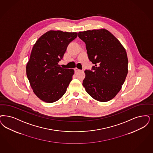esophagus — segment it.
<instances>
[{"mask_svg":"<svg viewBox=\"0 0 153 153\" xmlns=\"http://www.w3.org/2000/svg\"><path fill=\"white\" fill-rule=\"evenodd\" d=\"M74 70L75 72H78V71H80L79 69L78 68H75L74 69Z\"/></svg>","mask_w":153,"mask_h":153,"instance_id":"obj_1","label":"esophagus"}]
</instances>
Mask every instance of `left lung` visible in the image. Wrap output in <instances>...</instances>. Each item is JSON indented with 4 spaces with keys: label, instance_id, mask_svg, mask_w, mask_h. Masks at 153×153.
Segmentation results:
<instances>
[{
    "label": "left lung",
    "instance_id": "8db88e82",
    "mask_svg": "<svg viewBox=\"0 0 153 153\" xmlns=\"http://www.w3.org/2000/svg\"><path fill=\"white\" fill-rule=\"evenodd\" d=\"M78 36L85 43L89 59L95 65L91 71H85L82 85L95 100H111L121 90L128 74L126 49L105 29L79 32Z\"/></svg>",
    "mask_w": 153,
    "mask_h": 153
}]
</instances>
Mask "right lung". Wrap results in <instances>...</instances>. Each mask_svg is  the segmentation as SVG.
<instances>
[{
	"instance_id": "right-lung-1",
	"label": "right lung",
	"mask_w": 153,
	"mask_h": 153,
	"mask_svg": "<svg viewBox=\"0 0 153 153\" xmlns=\"http://www.w3.org/2000/svg\"><path fill=\"white\" fill-rule=\"evenodd\" d=\"M77 37L76 32L50 30L34 45L26 71L33 92L41 100L53 103L66 92L74 70L62 68L58 63Z\"/></svg>"
}]
</instances>
